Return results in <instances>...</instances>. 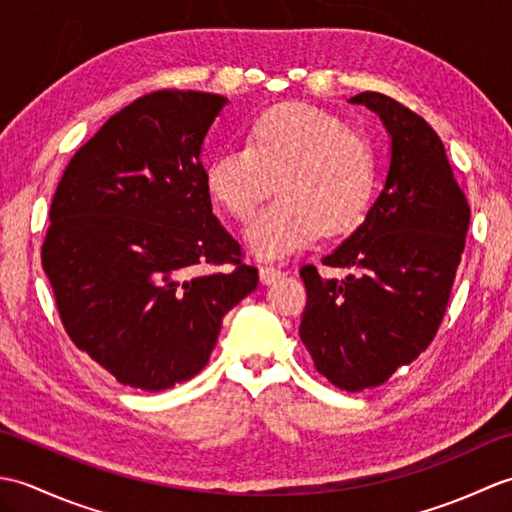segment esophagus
Returning a JSON list of instances; mask_svg holds the SVG:
<instances>
[{
	"label": "esophagus",
	"mask_w": 512,
	"mask_h": 512,
	"mask_svg": "<svg viewBox=\"0 0 512 512\" xmlns=\"http://www.w3.org/2000/svg\"><path fill=\"white\" fill-rule=\"evenodd\" d=\"M281 277H284V273H281V270L275 268V266H262V268H259V279H262L264 286L275 284V281L281 279Z\"/></svg>",
	"instance_id": "34e87169"
}]
</instances>
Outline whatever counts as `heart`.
Wrapping results in <instances>:
<instances>
[{"instance_id":"b5f03b06","label":"heart","mask_w":512,"mask_h":512,"mask_svg":"<svg viewBox=\"0 0 512 512\" xmlns=\"http://www.w3.org/2000/svg\"><path fill=\"white\" fill-rule=\"evenodd\" d=\"M273 180L279 200L246 228V246L259 259L292 255L321 231L341 235L361 224L376 189L374 151L319 107L275 105L255 118L246 145L228 147L211 162L206 187L244 222Z\"/></svg>"}]
</instances>
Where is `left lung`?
<instances>
[{
  "instance_id": "1",
  "label": "left lung",
  "mask_w": 512,
  "mask_h": 512,
  "mask_svg": "<svg viewBox=\"0 0 512 512\" xmlns=\"http://www.w3.org/2000/svg\"><path fill=\"white\" fill-rule=\"evenodd\" d=\"M378 114L389 169L363 224L323 257L345 279L301 268L308 303L299 336L317 372L345 391L376 387L427 350L458 270L469 204L431 125L378 92L350 99Z\"/></svg>"
}]
</instances>
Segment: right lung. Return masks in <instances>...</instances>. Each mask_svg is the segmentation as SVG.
I'll return each mask as SVG.
<instances>
[{
    "instance_id": "right-lung-1",
    "label": "right lung",
    "mask_w": 512,
    "mask_h": 512,
    "mask_svg": "<svg viewBox=\"0 0 512 512\" xmlns=\"http://www.w3.org/2000/svg\"><path fill=\"white\" fill-rule=\"evenodd\" d=\"M228 101L160 90L114 114L54 193L41 264L72 343L118 383L169 389L209 363L259 284L213 215L202 145ZM233 263L231 274L197 273Z\"/></svg>"
}]
</instances>
